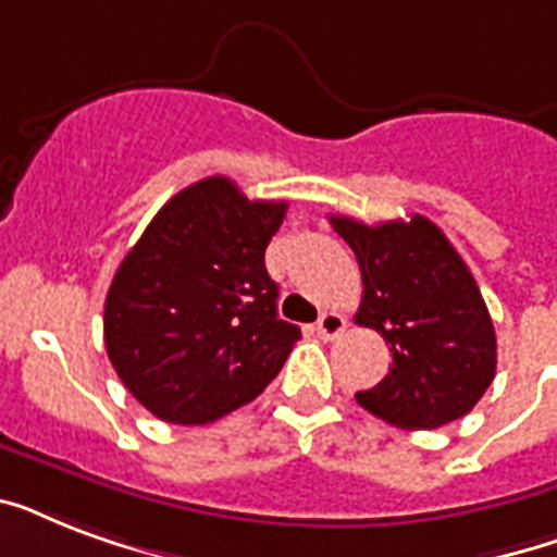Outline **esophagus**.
I'll list each match as a JSON object with an SVG mask.
<instances>
[{
	"instance_id": "1",
	"label": "esophagus",
	"mask_w": 557,
	"mask_h": 557,
	"mask_svg": "<svg viewBox=\"0 0 557 557\" xmlns=\"http://www.w3.org/2000/svg\"><path fill=\"white\" fill-rule=\"evenodd\" d=\"M318 335H321L323 341H335L338 335H344V330H347V318L338 312H323L321 318H318Z\"/></svg>"
}]
</instances>
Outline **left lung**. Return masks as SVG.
<instances>
[{
    "label": "left lung",
    "instance_id": "obj_1",
    "mask_svg": "<svg viewBox=\"0 0 557 557\" xmlns=\"http://www.w3.org/2000/svg\"><path fill=\"white\" fill-rule=\"evenodd\" d=\"M356 251L364 295L358 326L387 341L393 367L356 401L405 431L466 416L494 381L497 338L471 271L431 219L364 225L330 216Z\"/></svg>",
    "mask_w": 557,
    "mask_h": 557
}]
</instances>
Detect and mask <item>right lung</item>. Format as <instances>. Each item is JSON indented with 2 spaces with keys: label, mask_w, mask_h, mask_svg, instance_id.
<instances>
[{
  "label": "right lung",
  "mask_w": 557,
  "mask_h": 557,
  "mask_svg": "<svg viewBox=\"0 0 557 557\" xmlns=\"http://www.w3.org/2000/svg\"><path fill=\"white\" fill-rule=\"evenodd\" d=\"M288 201H251L201 178L152 216L117 265L103 309L109 361L152 416L208 424L248 405L300 338L277 318L265 248Z\"/></svg>",
  "instance_id": "add662e5"
}]
</instances>
